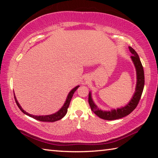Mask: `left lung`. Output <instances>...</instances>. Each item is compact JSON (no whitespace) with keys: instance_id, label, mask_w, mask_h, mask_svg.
<instances>
[{"instance_id":"8db88e82","label":"left lung","mask_w":158,"mask_h":158,"mask_svg":"<svg viewBox=\"0 0 158 158\" xmlns=\"http://www.w3.org/2000/svg\"><path fill=\"white\" fill-rule=\"evenodd\" d=\"M129 49L130 52L132 53V55L131 56V58H132L133 63L135 64L136 70H137V85H136L135 94H134L132 100H130V102L124 107L118 109L116 110L114 109V110H111L110 111H102L101 109H99L98 106L95 105L91 98V94L89 93V103L90 109L100 118L107 120V121H113V120L119 119L126 116L135 110V109L137 107L139 102L140 100L144 87L143 68L137 53L131 47H129Z\"/></svg>"}]
</instances>
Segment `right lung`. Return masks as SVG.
Returning a JSON list of instances; mask_svg holds the SVG:
<instances>
[{"instance_id":"right-lung-1","label":"right lung","mask_w":158,"mask_h":158,"mask_svg":"<svg viewBox=\"0 0 158 158\" xmlns=\"http://www.w3.org/2000/svg\"><path fill=\"white\" fill-rule=\"evenodd\" d=\"M79 87V85H77L75 88H74V89L71 90L70 92L69 93V94L68 95V98L66 99V101L65 104H64V105L62 106V108H61L59 111H57L56 113L52 114V115H47V116H34V115H32L27 113V112H26L23 109L21 108V106H20L17 100V98L15 96V100L16 103H17V105L18 106V107L19 108L20 110L23 112V114H25L27 115V116H30L33 118L37 120V121H43V122H55V121H59L61 118H63L65 116V115L67 114V111H68V109L69 107V103H70V101L72 100V98H73V94L74 93V92L76 91L77 89H78Z\"/></svg>"}]
</instances>
